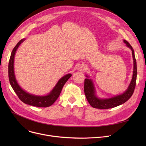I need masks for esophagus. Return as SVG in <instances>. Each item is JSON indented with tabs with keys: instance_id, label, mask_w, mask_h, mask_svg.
<instances>
[{
	"instance_id": "1",
	"label": "esophagus",
	"mask_w": 146,
	"mask_h": 146,
	"mask_svg": "<svg viewBox=\"0 0 146 146\" xmlns=\"http://www.w3.org/2000/svg\"><path fill=\"white\" fill-rule=\"evenodd\" d=\"M86 70V69H85V67H84V68H83V70Z\"/></svg>"
}]
</instances>
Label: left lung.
Returning <instances> with one entry per match:
<instances>
[{
    "instance_id": "left-lung-1",
    "label": "left lung",
    "mask_w": 146,
    "mask_h": 146,
    "mask_svg": "<svg viewBox=\"0 0 146 146\" xmlns=\"http://www.w3.org/2000/svg\"><path fill=\"white\" fill-rule=\"evenodd\" d=\"M124 42L126 44L127 47H129L132 51V55L134 63L133 75L132 80L131 82H130L128 89L122 94L110 98L101 99L98 98L96 95L95 89L92 80L88 78L85 79V83H84V92H85V94L88 102L93 107V108L103 110L114 108V107L119 106L127 102L128 99L131 97L134 93V89L136 85L137 71L136 60L134 55V51L133 47H131V45L126 40H124ZM86 77L88 78V76H86Z\"/></svg>"
}]
</instances>
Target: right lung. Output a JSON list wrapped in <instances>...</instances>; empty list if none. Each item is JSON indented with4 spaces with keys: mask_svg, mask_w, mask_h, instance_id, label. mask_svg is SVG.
Listing matches in <instances>:
<instances>
[{
    "mask_svg": "<svg viewBox=\"0 0 146 146\" xmlns=\"http://www.w3.org/2000/svg\"><path fill=\"white\" fill-rule=\"evenodd\" d=\"M25 41L22 39L18 42L13 49L9 61L8 75L11 85L14 92L17 94L20 100L24 103L36 107H48L52 105L57 100L62 90L64 84L72 76V74H67L61 78L56 84L55 87L46 96H36L29 94L23 90L18 85L14 73V57L15 53L20 44Z\"/></svg>",
    "mask_w": 146,
    "mask_h": 146,
    "instance_id": "add662e5",
    "label": "right lung"
}]
</instances>
